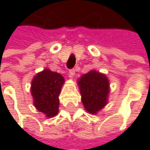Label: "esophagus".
Segmentation results:
<instances>
[{"label":"esophagus","instance_id":"obj_1","mask_svg":"<svg viewBox=\"0 0 150 150\" xmlns=\"http://www.w3.org/2000/svg\"><path fill=\"white\" fill-rule=\"evenodd\" d=\"M69 75H71V76H73V75H75V69H69Z\"/></svg>","mask_w":150,"mask_h":150}]
</instances>
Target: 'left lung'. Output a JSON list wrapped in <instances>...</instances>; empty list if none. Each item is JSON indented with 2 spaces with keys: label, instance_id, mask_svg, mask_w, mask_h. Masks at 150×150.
I'll list each match as a JSON object with an SVG mask.
<instances>
[{
  "label": "left lung",
  "instance_id": "8db88e82",
  "mask_svg": "<svg viewBox=\"0 0 150 150\" xmlns=\"http://www.w3.org/2000/svg\"><path fill=\"white\" fill-rule=\"evenodd\" d=\"M78 84L81 102L88 112L96 114L106 105L109 84L105 75L91 70L81 77Z\"/></svg>",
  "mask_w": 150,
  "mask_h": 150
}]
</instances>
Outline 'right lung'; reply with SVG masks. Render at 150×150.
<instances>
[{"label": "right lung", "mask_w": 150, "mask_h": 150, "mask_svg": "<svg viewBox=\"0 0 150 150\" xmlns=\"http://www.w3.org/2000/svg\"><path fill=\"white\" fill-rule=\"evenodd\" d=\"M63 83L62 75L49 69L38 73L32 81L31 93L35 107L47 117H53L58 113L59 95Z\"/></svg>", "instance_id": "obj_1"}]
</instances>
